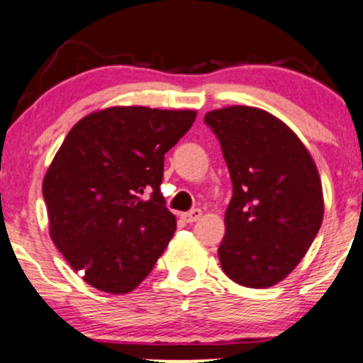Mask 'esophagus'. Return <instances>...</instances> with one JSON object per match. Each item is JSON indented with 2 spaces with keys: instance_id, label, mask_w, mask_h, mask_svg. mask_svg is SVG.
<instances>
[{
  "instance_id": "esophagus-1",
  "label": "esophagus",
  "mask_w": 363,
  "mask_h": 363,
  "mask_svg": "<svg viewBox=\"0 0 363 363\" xmlns=\"http://www.w3.org/2000/svg\"><path fill=\"white\" fill-rule=\"evenodd\" d=\"M201 215H203V211L199 210V208H194V210L187 211V213H182L181 216H182V220H184V222L194 223V222H198L199 218H201Z\"/></svg>"
}]
</instances>
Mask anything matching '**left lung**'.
Instances as JSON below:
<instances>
[{
	"label": "left lung",
	"mask_w": 363,
	"mask_h": 363,
	"mask_svg": "<svg viewBox=\"0 0 363 363\" xmlns=\"http://www.w3.org/2000/svg\"><path fill=\"white\" fill-rule=\"evenodd\" d=\"M222 145L234 194L218 247L222 269L247 289H266L294 272L324 216L314 158L283 121L247 106L205 114Z\"/></svg>",
	"instance_id": "obj_1"
}]
</instances>
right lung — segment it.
I'll list each match as a JSON object with an SVG mask.
<instances>
[{
    "mask_svg": "<svg viewBox=\"0 0 363 363\" xmlns=\"http://www.w3.org/2000/svg\"><path fill=\"white\" fill-rule=\"evenodd\" d=\"M194 119L189 109L107 107L78 121L54 155L43 182L49 235L94 289L129 294L169 245L176 216L160 193L164 155Z\"/></svg>",
    "mask_w": 363,
    "mask_h": 363,
    "instance_id": "obj_1",
    "label": "right lung"
}]
</instances>
